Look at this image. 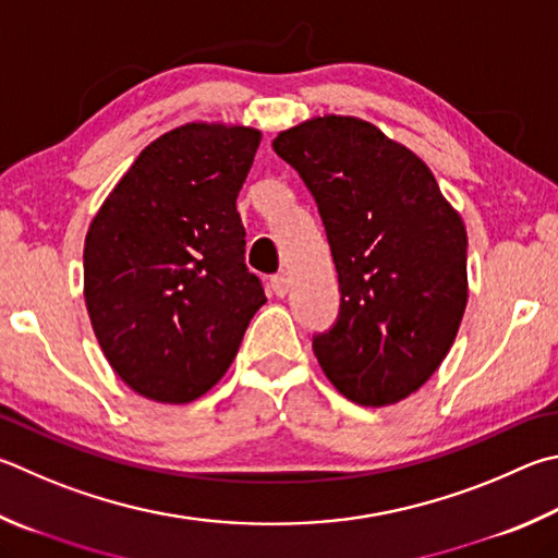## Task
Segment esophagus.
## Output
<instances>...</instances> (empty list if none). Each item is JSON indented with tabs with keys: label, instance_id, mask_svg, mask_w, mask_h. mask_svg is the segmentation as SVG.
<instances>
[{
	"label": "esophagus",
	"instance_id": "1",
	"mask_svg": "<svg viewBox=\"0 0 558 558\" xmlns=\"http://www.w3.org/2000/svg\"><path fill=\"white\" fill-rule=\"evenodd\" d=\"M270 288L278 298H286L288 290H290V278L286 276V272H278V276L270 278Z\"/></svg>",
	"mask_w": 558,
	"mask_h": 558
}]
</instances>
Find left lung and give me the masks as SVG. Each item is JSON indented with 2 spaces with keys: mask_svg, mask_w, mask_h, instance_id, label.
<instances>
[{
  "mask_svg": "<svg viewBox=\"0 0 558 558\" xmlns=\"http://www.w3.org/2000/svg\"><path fill=\"white\" fill-rule=\"evenodd\" d=\"M272 150L317 202L339 272V317L312 337L314 356L353 402L408 398L447 359L469 300L459 211L410 148L363 119H310Z\"/></svg>",
  "mask_w": 558,
  "mask_h": 558,
  "instance_id": "1",
  "label": "left lung"
}]
</instances>
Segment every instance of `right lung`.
<instances>
[{
	"instance_id": "obj_1",
	"label": "right lung",
	"mask_w": 558,
	"mask_h": 558,
	"mask_svg": "<svg viewBox=\"0 0 558 558\" xmlns=\"http://www.w3.org/2000/svg\"><path fill=\"white\" fill-rule=\"evenodd\" d=\"M260 131L185 124L141 150L85 239V302L109 366L148 400H197L266 305L239 190Z\"/></svg>"
}]
</instances>
